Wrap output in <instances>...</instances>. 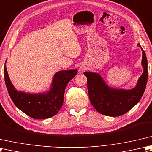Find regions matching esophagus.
I'll return each instance as SVG.
<instances>
[{
  "mask_svg": "<svg viewBox=\"0 0 152 152\" xmlns=\"http://www.w3.org/2000/svg\"><path fill=\"white\" fill-rule=\"evenodd\" d=\"M80 69L81 70V71H84L85 69V67H83V66H81L80 67Z\"/></svg>",
  "mask_w": 152,
  "mask_h": 152,
  "instance_id": "esophagus-1",
  "label": "esophagus"
}]
</instances>
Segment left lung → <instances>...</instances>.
Returning <instances> with one entry per match:
<instances>
[{
  "instance_id": "obj_1",
  "label": "left lung",
  "mask_w": 152,
  "mask_h": 152,
  "mask_svg": "<svg viewBox=\"0 0 152 152\" xmlns=\"http://www.w3.org/2000/svg\"><path fill=\"white\" fill-rule=\"evenodd\" d=\"M142 52V66L143 73L139 77L136 86L131 89L110 87L99 73L86 72L89 99L96 110L102 115L117 117L132 109L140 101L145 91L148 80V61L145 52L140 44L137 45Z\"/></svg>"
}]
</instances>
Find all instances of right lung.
Returning a JSON list of instances; mask_svg holds the SVG:
<instances>
[{
  "instance_id": "1",
  "label": "right lung",
  "mask_w": 152,
  "mask_h": 152,
  "mask_svg": "<svg viewBox=\"0 0 152 152\" xmlns=\"http://www.w3.org/2000/svg\"><path fill=\"white\" fill-rule=\"evenodd\" d=\"M4 64V80L8 94L15 106L35 119H47L55 115L64 103L65 89L77 73V69L60 71L54 74L50 89L41 93H27L15 89L9 78Z\"/></svg>"
}]
</instances>
